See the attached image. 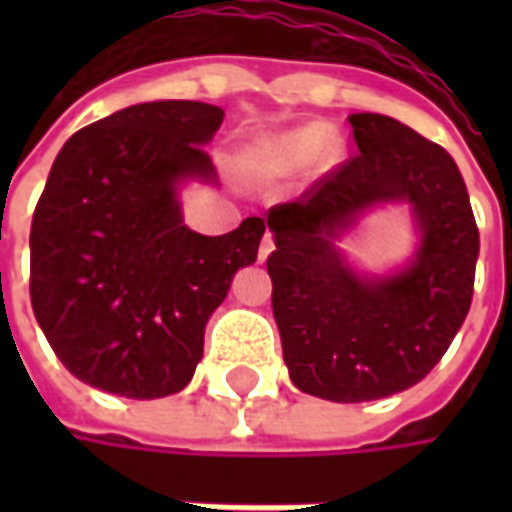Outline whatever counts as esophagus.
Wrapping results in <instances>:
<instances>
[{"label":"esophagus","mask_w":512,"mask_h":512,"mask_svg":"<svg viewBox=\"0 0 512 512\" xmlns=\"http://www.w3.org/2000/svg\"><path fill=\"white\" fill-rule=\"evenodd\" d=\"M271 249H274V238H271V233H266V235H263V241H260L257 257H260V260H266V257L271 255Z\"/></svg>","instance_id":"34e87169"}]
</instances>
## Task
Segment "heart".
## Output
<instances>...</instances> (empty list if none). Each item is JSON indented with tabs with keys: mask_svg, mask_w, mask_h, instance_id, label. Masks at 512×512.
<instances>
[{
	"mask_svg": "<svg viewBox=\"0 0 512 512\" xmlns=\"http://www.w3.org/2000/svg\"><path fill=\"white\" fill-rule=\"evenodd\" d=\"M323 131L321 128H307V131H299V134L288 136V139H282L277 145L266 147L260 158H257V164L260 167L271 169V172H279V169H290L296 167V164H304L307 158H312L323 145Z\"/></svg>",
	"mask_w": 512,
	"mask_h": 512,
	"instance_id": "1",
	"label": "heart"
}]
</instances>
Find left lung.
Segmentation results:
<instances>
[{
  "label": "left lung",
  "mask_w": 512,
  "mask_h": 512,
  "mask_svg": "<svg viewBox=\"0 0 512 512\" xmlns=\"http://www.w3.org/2000/svg\"><path fill=\"white\" fill-rule=\"evenodd\" d=\"M348 123L354 156L266 213L277 244L266 266L290 381L323 400L365 403L414 386L447 354L472 304L480 233L444 147L386 115ZM392 199L415 211L418 257L395 278H356L331 238Z\"/></svg>",
  "instance_id": "obj_1"
}]
</instances>
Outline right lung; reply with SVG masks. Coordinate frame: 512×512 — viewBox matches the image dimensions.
<instances>
[{"label": "right lung", "instance_id": "1", "mask_svg": "<svg viewBox=\"0 0 512 512\" xmlns=\"http://www.w3.org/2000/svg\"><path fill=\"white\" fill-rule=\"evenodd\" d=\"M224 112L200 101L120 109L65 142L29 233V299L60 362L84 384L153 400L180 392L205 323L266 219L200 235L180 219L183 178L213 180L205 147Z\"/></svg>", "mask_w": 512, "mask_h": 512}]
</instances>
